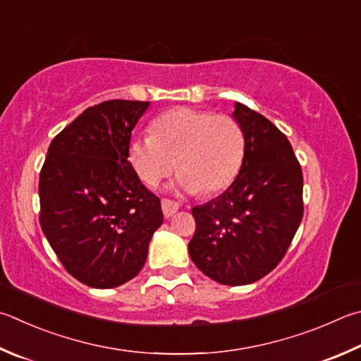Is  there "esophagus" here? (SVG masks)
<instances>
[{"instance_id":"34e87169","label":"esophagus","mask_w":361,"mask_h":361,"mask_svg":"<svg viewBox=\"0 0 361 361\" xmlns=\"http://www.w3.org/2000/svg\"><path fill=\"white\" fill-rule=\"evenodd\" d=\"M161 205H162V213L166 218H172V216L178 212V208H180L178 203L173 200H169V199H162Z\"/></svg>"}]
</instances>
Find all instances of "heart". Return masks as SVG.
Instances as JSON below:
<instances>
[{
  "mask_svg": "<svg viewBox=\"0 0 361 361\" xmlns=\"http://www.w3.org/2000/svg\"><path fill=\"white\" fill-rule=\"evenodd\" d=\"M245 139L231 115L180 107L159 115L152 134H137L128 145L134 172L156 186L173 172L186 192H218L237 176L243 161Z\"/></svg>",
  "mask_w": 361,
  "mask_h": 361,
  "instance_id": "b5f03b06",
  "label": "heart"
}]
</instances>
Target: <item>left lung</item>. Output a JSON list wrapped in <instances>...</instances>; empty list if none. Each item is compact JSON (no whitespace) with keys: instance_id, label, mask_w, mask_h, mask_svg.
<instances>
[{"instance_id":"obj_1","label":"left lung","mask_w":361,"mask_h":361,"mask_svg":"<svg viewBox=\"0 0 361 361\" xmlns=\"http://www.w3.org/2000/svg\"><path fill=\"white\" fill-rule=\"evenodd\" d=\"M243 130L240 173L218 197L192 208L188 249L208 278L245 286L276 268L303 218V173L290 142L264 115L235 104Z\"/></svg>"}]
</instances>
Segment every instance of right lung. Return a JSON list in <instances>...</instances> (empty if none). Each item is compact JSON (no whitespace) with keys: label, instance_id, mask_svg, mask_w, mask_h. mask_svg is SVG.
Returning a JSON list of instances; mask_svg holds the SVG:
<instances>
[{"label":"right lung","instance_id":"right-lung-1","mask_svg":"<svg viewBox=\"0 0 361 361\" xmlns=\"http://www.w3.org/2000/svg\"><path fill=\"white\" fill-rule=\"evenodd\" d=\"M149 102L88 107L51 140L39 175L45 238L77 281L112 289L139 274L164 214L128 161L130 133Z\"/></svg>","mask_w":361,"mask_h":361}]
</instances>
